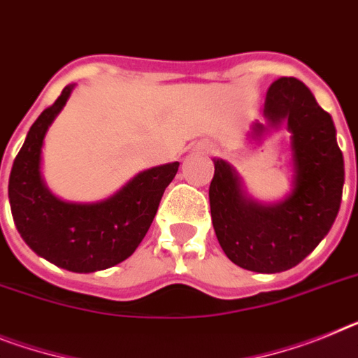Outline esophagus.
<instances>
[{
  "label": "esophagus",
  "mask_w": 358,
  "mask_h": 358,
  "mask_svg": "<svg viewBox=\"0 0 358 358\" xmlns=\"http://www.w3.org/2000/svg\"><path fill=\"white\" fill-rule=\"evenodd\" d=\"M204 150H206V152H213V146L212 145H206V146H204Z\"/></svg>",
  "instance_id": "esophagus-1"
}]
</instances>
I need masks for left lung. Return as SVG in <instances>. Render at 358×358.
I'll use <instances>...</instances> for the list:
<instances>
[{
  "label": "left lung",
  "instance_id": "obj_1",
  "mask_svg": "<svg viewBox=\"0 0 358 358\" xmlns=\"http://www.w3.org/2000/svg\"><path fill=\"white\" fill-rule=\"evenodd\" d=\"M264 115L268 128L286 123L292 132V194L275 204L250 199L234 168L215 159L210 210L226 257L244 270L279 273L297 266L328 235L341 208L344 159L331 115L299 79L270 85ZM262 132L264 124H253V137Z\"/></svg>",
  "mask_w": 358,
  "mask_h": 358
}]
</instances>
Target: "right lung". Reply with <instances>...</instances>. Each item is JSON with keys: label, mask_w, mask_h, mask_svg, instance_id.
Returning <instances> with one entry per match:
<instances>
[{"label": "right lung", "mask_w": 358, "mask_h": 358, "mask_svg": "<svg viewBox=\"0 0 358 358\" xmlns=\"http://www.w3.org/2000/svg\"><path fill=\"white\" fill-rule=\"evenodd\" d=\"M72 85L30 127L8 179V199L17 231L34 252L59 268L92 273L123 262L136 252L157 213L179 163L137 173L99 203H65L41 177V148L48 127L66 105Z\"/></svg>", "instance_id": "right-lung-1"}]
</instances>
